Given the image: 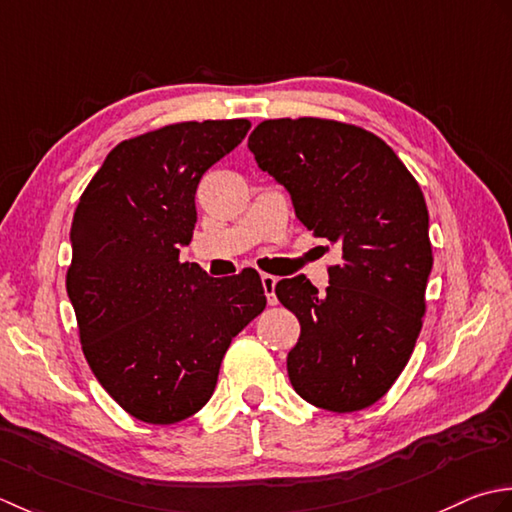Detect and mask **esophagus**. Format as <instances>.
I'll return each instance as SVG.
<instances>
[{
	"label": "esophagus",
	"instance_id": "34e87169",
	"mask_svg": "<svg viewBox=\"0 0 512 512\" xmlns=\"http://www.w3.org/2000/svg\"><path fill=\"white\" fill-rule=\"evenodd\" d=\"M260 280H263V289H265V296H267V302L269 305H276V283H278V278L276 276H271V274H263L260 276Z\"/></svg>",
	"mask_w": 512,
	"mask_h": 512
}]
</instances>
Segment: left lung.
<instances>
[{
  "mask_svg": "<svg viewBox=\"0 0 512 512\" xmlns=\"http://www.w3.org/2000/svg\"><path fill=\"white\" fill-rule=\"evenodd\" d=\"M247 145L287 187L298 221L342 254L325 296L305 276L276 285L300 322L291 387L333 413L367 409L398 380L422 329L433 252L420 185L387 143L351 123L269 119Z\"/></svg>",
  "mask_w": 512,
  "mask_h": 512,
  "instance_id": "8db88e82",
  "label": "left lung"
}]
</instances>
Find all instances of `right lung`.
I'll return each instance as SVG.
<instances>
[{
    "instance_id": "add662e5",
    "label": "right lung",
    "mask_w": 512,
    "mask_h": 512,
    "mask_svg": "<svg viewBox=\"0 0 512 512\" xmlns=\"http://www.w3.org/2000/svg\"><path fill=\"white\" fill-rule=\"evenodd\" d=\"M249 128L247 119L183 121L121 141L79 198L66 289L81 349L110 398L141 422L201 411L229 342L267 305L256 269L210 278L179 258L201 176Z\"/></svg>"
}]
</instances>
